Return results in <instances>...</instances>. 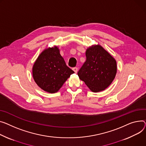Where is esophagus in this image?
<instances>
[{"instance_id":"34e87169","label":"esophagus","mask_w":146,"mask_h":146,"mask_svg":"<svg viewBox=\"0 0 146 146\" xmlns=\"http://www.w3.org/2000/svg\"><path fill=\"white\" fill-rule=\"evenodd\" d=\"M73 71H74L75 73H77V70H78V69H77V67H74L73 68Z\"/></svg>"}]
</instances>
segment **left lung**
Returning <instances> with one entry per match:
<instances>
[{
	"mask_svg": "<svg viewBox=\"0 0 146 146\" xmlns=\"http://www.w3.org/2000/svg\"><path fill=\"white\" fill-rule=\"evenodd\" d=\"M86 56V60L77 73L80 79L93 92L104 90L115 76V59L100 45L87 48Z\"/></svg>",
	"mask_w": 146,
	"mask_h": 146,
	"instance_id": "8db88e82",
	"label": "left lung"
}]
</instances>
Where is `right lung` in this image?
Segmentation results:
<instances>
[{
  "label": "right lung",
  "instance_id": "add662e5",
  "mask_svg": "<svg viewBox=\"0 0 146 146\" xmlns=\"http://www.w3.org/2000/svg\"><path fill=\"white\" fill-rule=\"evenodd\" d=\"M74 73L66 65L57 47L44 50L33 67L35 82L42 89L50 93L59 90Z\"/></svg>",
  "mask_w": 146,
  "mask_h": 146
}]
</instances>
